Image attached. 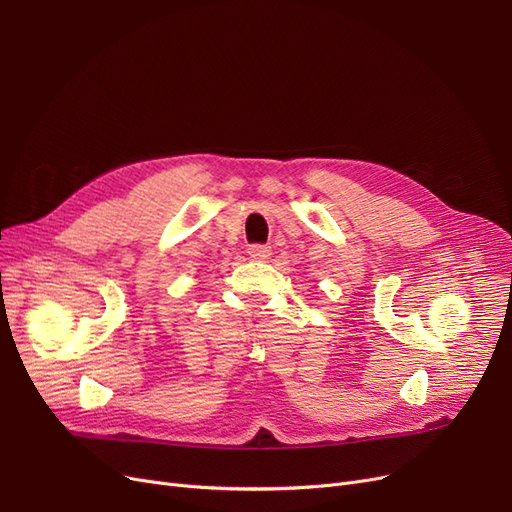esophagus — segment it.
Instances as JSON below:
<instances>
[{
  "label": "esophagus",
  "mask_w": 512,
  "mask_h": 512,
  "mask_svg": "<svg viewBox=\"0 0 512 512\" xmlns=\"http://www.w3.org/2000/svg\"><path fill=\"white\" fill-rule=\"evenodd\" d=\"M249 255L255 259H268L272 255V249L268 247V244H251Z\"/></svg>",
  "instance_id": "1"
}]
</instances>
